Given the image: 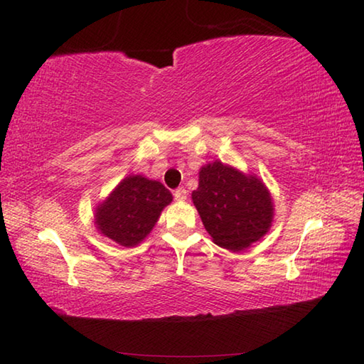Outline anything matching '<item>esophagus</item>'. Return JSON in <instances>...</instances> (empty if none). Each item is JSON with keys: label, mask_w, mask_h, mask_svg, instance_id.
<instances>
[{"label": "esophagus", "mask_w": 364, "mask_h": 364, "mask_svg": "<svg viewBox=\"0 0 364 364\" xmlns=\"http://www.w3.org/2000/svg\"><path fill=\"white\" fill-rule=\"evenodd\" d=\"M173 196H175V199H176L178 202H183V200L188 199V191L184 189V188H178V189H175Z\"/></svg>", "instance_id": "obj_1"}]
</instances>
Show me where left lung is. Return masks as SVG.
Here are the masks:
<instances>
[{
  "label": "left lung",
  "mask_w": 364,
  "mask_h": 364,
  "mask_svg": "<svg viewBox=\"0 0 364 364\" xmlns=\"http://www.w3.org/2000/svg\"><path fill=\"white\" fill-rule=\"evenodd\" d=\"M193 202L213 242L232 252L257 242L273 223V200L260 178L220 160L200 168Z\"/></svg>",
  "instance_id": "8db88e82"
}]
</instances>
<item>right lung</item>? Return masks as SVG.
<instances>
[{
  "label": "right lung",
  "instance_id": "add662e5",
  "mask_svg": "<svg viewBox=\"0 0 364 364\" xmlns=\"http://www.w3.org/2000/svg\"><path fill=\"white\" fill-rule=\"evenodd\" d=\"M171 193L162 183L141 175H130L119 183L96 207L97 231L123 247L138 245L152 231Z\"/></svg>",
  "mask_w": 364,
  "mask_h": 364
}]
</instances>
